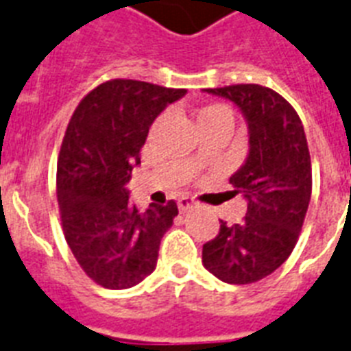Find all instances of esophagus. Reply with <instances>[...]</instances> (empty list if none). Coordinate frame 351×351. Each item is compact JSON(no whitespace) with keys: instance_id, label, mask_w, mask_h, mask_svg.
<instances>
[{"instance_id":"34e87169","label":"esophagus","mask_w":351,"mask_h":351,"mask_svg":"<svg viewBox=\"0 0 351 351\" xmlns=\"http://www.w3.org/2000/svg\"><path fill=\"white\" fill-rule=\"evenodd\" d=\"M195 201H193L192 197H181L178 201V206H179V212H181V214H184V212H189L190 208H193V206H195Z\"/></svg>"}]
</instances>
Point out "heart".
<instances>
[{"instance_id": "1", "label": "heart", "mask_w": 351, "mask_h": 351, "mask_svg": "<svg viewBox=\"0 0 351 351\" xmlns=\"http://www.w3.org/2000/svg\"><path fill=\"white\" fill-rule=\"evenodd\" d=\"M212 117H230L232 119V112L224 105H210L199 112L197 121L199 119H212Z\"/></svg>"}]
</instances>
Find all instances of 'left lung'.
<instances>
[{
    "label": "left lung",
    "instance_id": "1",
    "mask_svg": "<svg viewBox=\"0 0 351 351\" xmlns=\"http://www.w3.org/2000/svg\"><path fill=\"white\" fill-rule=\"evenodd\" d=\"M230 99L248 125V156L230 178L248 210L241 224L221 221L203 246L204 268L228 285H248L276 271L291 254L312 197V161L301 119L276 90L261 85L204 88Z\"/></svg>",
    "mask_w": 351,
    "mask_h": 351
}]
</instances>
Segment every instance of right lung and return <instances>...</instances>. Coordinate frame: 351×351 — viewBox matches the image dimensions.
I'll return each instance as SVG.
<instances>
[{
    "instance_id": "obj_1",
    "label": "right lung",
    "mask_w": 351,
    "mask_h": 351,
    "mask_svg": "<svg viewBox=\"0 0 351 351\" xmlns=\"http://www.w3.org/2000/svg\"><path fill=\"white\" fill-rule=\"evenodd\" d=\"M184 88L110 80L88 92L70 117L58 158V204L64 239L92 281L136 287L156 270L178 204L128 203L127 183L154 119Z\"/></svg>"
}]
</instances>
